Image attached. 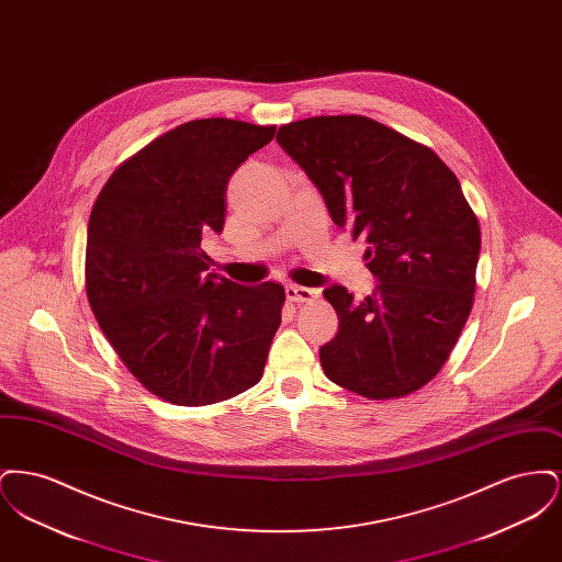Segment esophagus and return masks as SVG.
Listing matches in <instances>:
<instances>
[{"mask_svg":"<svg viewBox=\"0 0 562 562\" xmlns=\"http://www.w3.org/2000/svg\"><path fill=\"white\" fill-rule=\"evenodd\" d=\"M286 296H289V301H294V303H305V301L316 299L318 291L307 289V286H299V284H289L286 286Z\"/></svg>","mask_w":562,"mask_h":562,"instance_id":"34e87169","label":"esophagus"}]
</instances>
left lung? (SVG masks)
<instances>
[{"label":"left lung","mask_w":562,"mask_h":562,"mask_svg":"<svg viewBox=\"0 0 562 562\" xmlns=\"http://www.w3.org/2000/svg\"><path fill=\"white\" fill-rule=\"evenodd\" d=\"M276 140L312 183L379 280L356 303L333 284L339 318L321 348L324 374L371 401L417 392L449 360L468 321L481 225L453 170L429 147L364 115H321L280 126Z\"/></svg>","instance_id":"1"}]
</instances>
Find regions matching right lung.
<instances>
[{"instance_id": "obj_1", "label": "right lung", "mask_w": 562, "mask_h": 562, "mask_svg": "<svg viewBox=\"0 0 562 562\" xmlns=\"http://www.w3.org/2000/svg\"><path fill=\"white\" fill-rule=\"evenodd\" d=\"M276 126L193 120L120 164L86 240V294L111 348L158 398L229 401L263 376L284 289L206 273L202 238L221 234L234 170Z\"/></svg>"}]
</instances>
